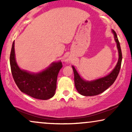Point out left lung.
Segmentation results:
<instances>
[{"label":"left lung","mask_w":132,"mask_h":132,"mask_svg":"<svg viewBox=\"0 0 132 132\" xmlns=\"http://www.w3.org/2000/svg\"><path fill=\"white\" fill-rule=\"evenodd\" d=\"M112 32L114 35L115 40L117 43L119 57L116 66L109 75L104 78L94 80V81H86L80 77L75 67L72 66L74 75H75V87L80 94L84 95V96H94V95L100 94L105 91L110 86L112 85L117 78L120 69L121 64H122V54L117 33L113 30Z\"/></svg>","instance_id":"left-lung-1"}]
</instances>
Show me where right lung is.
<instances>
[{"mask_svg":"<svg viewBox=\"0 0 132 132\" xmlns=\"http://www.w3.org/2000/svg\"><path fill=\"white\" fill-rule=\"evenodd\" d=\"M10 64L15 82L22 92L42 100L49 99L54 95L57 75L63 67L61 61L53 63L46 69L39 73H30L22 70L16 63L13 42L10 52Z\"/></svg>","mask_w":132,"mask_h":132,"instance_id":"obj_1","label":"right lung"}]
</instances>
